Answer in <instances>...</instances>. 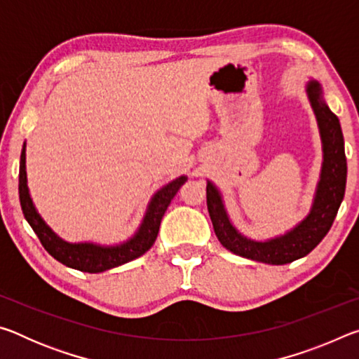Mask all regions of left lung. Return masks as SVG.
Returning <instances> with one entry per match:
<instances>
[{
    "label": "left lung",
    "instance_id": "obj_1",
    "mask_svg": "<svg viewBox=\"0 0 359 359\" xmlns=\"http://www.w3.org/2000/svg\"><path fill=\"white\" fill-rule=\"evenodd\" d=\"M307 95L323 142V168L311 214L280 238L255 242L241 236L231 224L217 188L208 182V210L220 244L239 257L267 264H287L311 253L327 231L342 203L347 184V158L339 118L326 106L318 82H309Z\"/></svg>",
    "mask_w": 359,
    "mask_h": 359
}]
</instances>
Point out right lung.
Segmentation results:
<instances>
[{"mask_svg": "<svg viewBox=\"0 0 359 359\" xmlns=\"http://www.w3.org/2000/svg\"><path fill=\"white\" fill-rule=\"evenodd\" d=\"M187 177L172 180L171 184L163 187L158 191L149 204L147 214L144 217V222L137 233L133 236L128 242L115 245V247H100L95 244H68L58 238L53 231L47 226L44 220L36 212L32 198L28 193L27 185V171H25V145L22 149L20 155V169H19V198L20 205L29 226L38 236L42 247L52 255L60 263L72 267V269L90 272H102L112 267L121 266L128 261H133L141 257L149 248L155 244L158 231H160L161 218L165 215L168 205L171 204V199L179 191V188L185 184Z\"/></svg>", "mask_w": 359, "mask_h": 359, "instance_id": "add662e5", "label": "right lung"}]
</instances>
